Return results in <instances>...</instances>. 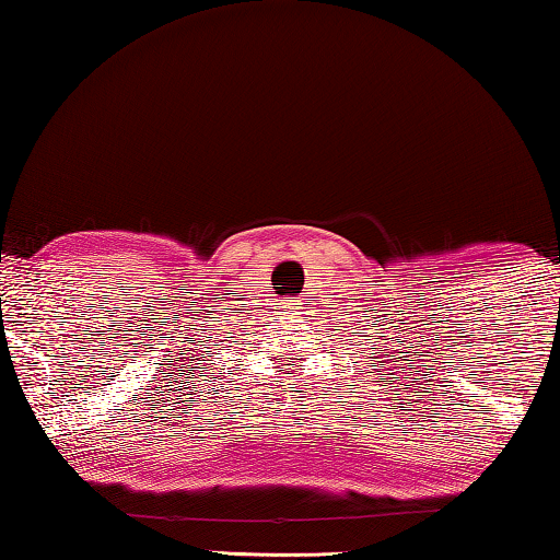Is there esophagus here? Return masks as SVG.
<instances>
[{"mask_svg":"<svg viewBox=\"0 0 560 560\" xmlns=\"http://www.w3.org/2000/svg\"><path fill=\"white\" fill-rule=\"evenodd\" d=\"M294 308H299V306H294Z\"/></svg>","mask_w":560,"mask_h":560,"instance_id":"34e87169","label":"esophagus"}]
</instances>
